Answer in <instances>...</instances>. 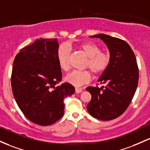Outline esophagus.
<instances>
[{
	"mask_svg": "<svg viewBox=\"0 0 150 150\" xmlns=\"http://www.w3.org/2000/svg\"><path fill=\"white\" fill-rule=\"evenodd\" d=\"M82 91H83V89H82L81 88H75V92L77 93H81Z\"/></svg>",
	"mask_w": 150,
	"mask_h": 150,
	"instance_id": "esophagus-1",
	"label": "esophagus"
}]
</instances>
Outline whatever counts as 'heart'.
Wrapping results in <instances>:
<instances>
[{"mask_svg": "<svg viewBox=\"0 0 150 150\" xmlns=\"http://www.w3.org/2000/svg\"><path fill=\"white\" fill-rule=\"evenodd\" d=\"M79 47L88 57L86 62V68L90 69L94 74H100L107 69L110 62V57L107 53L100 52V49L95 43L86 42L79 45ZM70 51L67 47L62 45L57 51V60L59 66L62 70L69 69ZM91 76L88 71H74L66 76L69 83L79 87L90 81Z\"/></svg>", "mask_w": 150, "mask_h": 150, "instance_id": "1", "label": "heart"}]
</instances>
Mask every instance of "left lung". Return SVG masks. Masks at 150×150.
<instances>
[{
	"label": "left lung",
	"mask_w": 150,
	"mask_h": 150,
	"mask_svg": "<svg viewBox=\"0 0 150 150\" xmlns=\"http://www.w3.org/2000/svg\"><path fill=\"white\" fill-rule=\"evenodd\" d=\"M91 38H100L107 45L110 62L98 80L106 86L86 88L91 94L87 110L95 118L110 120L125 111L134 96L139 79L137 60L130 46L124 40L104 34Z\"/></svg>",
	"instance_id": "obj_1"
}]
</instances>
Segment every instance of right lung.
<instances>
[{"instance_id":"add662e5","label":"right lung","mask_w":150,"mask_h":150,"mask_svg":"<svg viewBox=\"0 0 150 150\" xmlns=\"http://www.w3.org/2000/svg\"><path fill=\"white\" fill-rule=\"evenodd\" d=\"M57 39H38L23 48L13 62L11 86L18 107L31 122L47 126L64 115V99L74 93L71 84L62 83L57 60Z\"/></svg>"}]
</instances>
